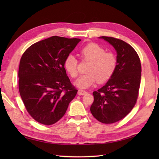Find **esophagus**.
<instances>
[{
  "label": "esophagus",
  "instance_id": "obj_1",
  "mask_svg": "<svg viewBox=\"0 0 159 159\" xmlns=\"http://www.w3.org/2000/svg\"><path fill=\"white\" fill-rule=\"evenodd\" d=\"M86 93H87V92L85 90H82V89H79L78 91V94L80 96H83V95H85Z\"/></svg>",
  "mask_w": 159,
  "mask_h": 159
}]
</instances>
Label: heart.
Segmentation results:
<instances>
[{
    "label": "heart",
    "instance_id": "heart-1",
    "mask_svg": "<svg viewBox=\"0 0 159 159\" xmlns=\"http://www.w3.org/2000/svg\"><path fill=\"white\" fill-rule=\"evenodd\" d=\"M79 55L83 61H89L87 74L80 76L74 84L79 88L86 89L98 82H107L116 71L117 60L111 52H106L102 47L95 43H88L80 49ZM79 61L72 55H67L64 60V67L72 78L78 76Z\"/></svg>",
    "mask_w": 159,
    "mask_h": 159
}]
</instances>
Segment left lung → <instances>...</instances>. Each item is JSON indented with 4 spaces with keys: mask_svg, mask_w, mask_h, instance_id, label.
I'll return each instance as SVG.
<instances>
[{
    "mask_svg": "<svg viewBox=\"0 0 159 159\" xmlns=\"http://www.w3.org/2000/svg\"><path fill=\"white\" fill-rule=\"evenodd\" d=\"M117 52L116 69L112 77L97 92H93L91 113L104 124L123 119L133 109L140 87L141 66L137 52L130 45L112 37L102 36Z\"/></svg>",
    "mask_w": 159,
    "mask_h": 159,
    "instance_id": "8db88e82",
    "label": "left lung"
}]
</instances>
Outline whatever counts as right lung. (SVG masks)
<instances>
[{
    "mask_svg": "<svg viewBox=\"0 0 159 159\" xmlns=\"http://www.w3.org/2000/svg\"><path fill=\"white\" fill-rule=\"evenodd\" d=\"M80 41L52 36L33 43L22 55L19 92L27 112L38 122L56 123L76 96L78 90L67 76L64 60Z\"/></svg>",
    "mask_w": 159,
    "mask_h": 159,
    "instance_id": "add662e5",
    "label": "right lung"
}]
</instances>
